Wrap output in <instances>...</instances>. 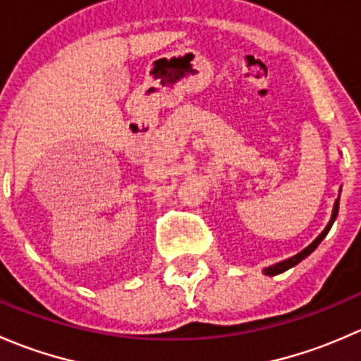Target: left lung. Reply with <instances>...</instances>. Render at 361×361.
<instances>
[{
	"mask_svg": "<svg viewBox=\"0 0 361 361\" xmlns=\"http://www.w3.org/2000/svg\"><path fill=\"white\" fill-rule=\"evenodd\" d=\"M337 213H338V199L336 201V204H334V213H332V218H330V221H329V225H326L325 227V231L322 232V234L318 235V238L314 239V241L311 243V245L307 246V248L305 250H302L300 253H297L295 255V257H292V258H288V260H285V262H279V264H276V265H271V267H267L265 269V274L267 276H276V274H281V272H285V271H288L290 267H293V265H297L298 262H302L304 260L305 257H307V255H311L312 251H314L316 248H318V245L319 243L323 241V239H325V235L329 234V231L330 228H332V225H334V221H336V218H337Z\"/></svg>",
	"mask_w": 361,
	"mask_h": 361,
	"instance_id": "obj_1",
	"label": "left lung"
}]
</instances>
